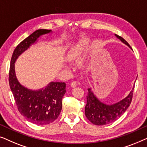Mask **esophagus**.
<instances>
[{
    "label": "esophagus",
    "instance_id": "esophagus-1",
    "mask_svg": "<svg viewBox=\"0 0 147 147\" xmlns=\"http://www.w3.org/2000/svg\"><path fill=\"white\" fill-rule=\"evenodd\" d=\"M70 86H71V88H76V86H77V83H76V82H72L71 84H70Z\"/></svg>",
    "mask_w": 147,
    "mask_h": 147
}]
</instances>
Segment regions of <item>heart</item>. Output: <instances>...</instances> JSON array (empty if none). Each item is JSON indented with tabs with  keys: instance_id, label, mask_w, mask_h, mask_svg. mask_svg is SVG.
<instances>
[{
	"instance_id": "heart-1",
	"label": "heart",
	"mask_w": 147,
	"mask_h": 147,
	"mask_svg": "<svg viewBox=\"0 0 147 147\" xmlns=\"http://www.w3.org/2000/svg\"><path fill=\"white\" fill-rule=\"evenodd\" d=\"M88 44V41L86 39H83L78 42L77 45H76L73 48L68 51L67 54V59L70 61H74L79 59L82 53H83L84 49Z\"/></svg>"
}]
</instances>
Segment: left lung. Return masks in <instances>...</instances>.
<instances>
[{
  "mask_svg": "<svg viewBox=\"0 0 147 147\" xmlns=\"http://www.w3.org/2000/svg\"><path fill=\"white\" fill-rule=\"evenodd\" d=\"M116 37L120 40L130 49L132 48L123 38L115 34ZM134 86L128 95L124 99L117 103L106 104L98 99L91 88H88V94L87 96V104L85 107V114L86 118L92 123L95 125H105L114 122L120 117L129 107L132 98Z\"/></svg>",
  "mask_w": 147,
  "mask_h": 147,
  "instance_id": "1",
  "label": "left lung"
}]
</instances>
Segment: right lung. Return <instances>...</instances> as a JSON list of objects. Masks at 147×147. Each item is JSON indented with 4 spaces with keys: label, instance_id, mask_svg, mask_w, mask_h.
<instances>
[{
    "label": "right lung",
    "instance_id": "1",
    "mask_svg": "<svg viewBox=\"0 0 147 147\" xmlns=\"http://www.w3.org/2000/svg\"><path fill=\"white\" fill-rule=\"evenodd\" d=\"M51 30L38 29L24 39L14 50L9 71V85L18 110L32 123L45 125L53 122L62 109V98L65 94L64 82H49L45 88L31 90L22 85L15 74V63L22 53L37 43L42 36L52 33Z\"/></svg>",
    "mask_w": 147,
    "mask_h": 147
}]
</instances>
